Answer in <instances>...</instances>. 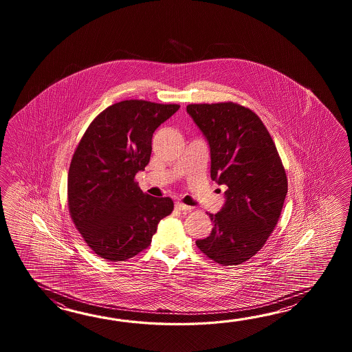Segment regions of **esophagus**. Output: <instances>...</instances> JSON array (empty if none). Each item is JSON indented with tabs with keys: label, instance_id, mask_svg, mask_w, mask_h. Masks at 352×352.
<instances>
[{
	"label": "esophagus",
	"instance_id": "obj_1",
	"mask_svg": "<svg viewBox=\"0 0 352 352\" xmlns=\"http://www.w3.org/2000/svg\"><path fill=\"white\" fill-rule=\"evenodd\" d=\"M175 209L177 210V211H190L191 210V208L190 206H187V205H185V204H182V202H176L175 204Z\"/></svg>",
	"mask_w": 352,
	"mask_h": 352
}]
</instances>
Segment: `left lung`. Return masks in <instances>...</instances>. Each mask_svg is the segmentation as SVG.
Here are the masks:
<instances>
[{"mask_svg": "<svg viewBox=\"0 0 352 352\" xmlns=\"http://www.w3.org/2000/svg\"><path fill=\"white\" fill-rule=\"evenodd\" d=\"M186 109L209 142L211 179L228 186L223 209L209 214L212 230L196 245L214 262L238 265L262 249L277 225L288 191L285 167L252 109L232 102Z\"/></svg>", "mask_w": 352, "mask_h": 352, "instance_id": "obj_1", "label": "left lung"}]
</instances>
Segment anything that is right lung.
<instances>
[{"mask_svg": "<svg viewBox=\"0 0 352 352\" xmlns=\"http://www.w3.org/2000/svg\"><path fill=\"white\" fill-rule=\"evenodd\" d=\"M179 104L123 100L87 128L67 173V208L87 245L103 259L122 262L150 247L170 197L144 194L135 173L150 162L152 135Z\"/></svg>", "mask_w": 352, "mask_h": 352, "instance_id": "right-lung-1", "label": "right lung"}]
</instances>
